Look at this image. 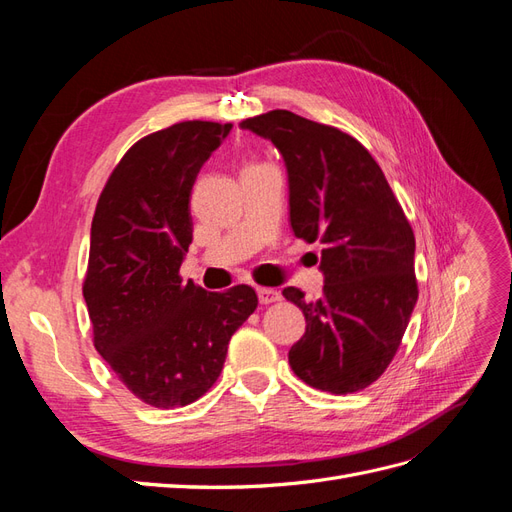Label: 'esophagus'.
I'll use <instances>...</instances> for the list:
<instances>
[{
  "label": "esophagus",
  "mask_w": 512,
  "mask_h": 512,
  "mask_svg": "<svg viewBox=\"0 0 512 512\" xmlns=\"http://www.w3.org/2000/svg\"><path fill=\"white\" fill-rule=\"evenodd\" d=\"M256 292H258V301L262 303V305H269V303H275V301H280L282 299V294H280V290H275V288H256Z\"/></svg>",
  "instance_id": "esophagus-1"
}]
</instances>
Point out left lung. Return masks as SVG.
Returning <instances> with one entry per match:
<instances>
[{
    "label": "left lung",
    "mask_w": 512,
    "mask_h": 512,
    "mask_svg": "<svg viewBox=\"0 0 512 512\" xmlns=\"http://www.w3.org/2000/svg\"><path fill=\"white\" fill-rule=\"evenodd\" d=\"M282 153L290 226L322 243V294L284 297L305 314V335L288 363L305 384L348 395L389 367L418 299L414 232L371 153L350 134L290 111L239 123Z\"/></svg>",
    "instance_id": "obj_1"
}]
</instances>
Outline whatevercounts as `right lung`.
Masks as SVG:
<instances>
[{"instance_id":"add662e5","label":"right lung","mask_w":512,"mask_h":512,"mask_svg":"<svg viewBox=\"0 0 512 512\" xmlns=\"http://www.w3.org/2000/svg\"><path fill=\"white\" fill-rule=\"evenodd\" d=\"M230 130L183 121L141 138L108 177L91 222L83 297L94 346L156 408L188 406L211 389L232 333L258 305L252 286L207 292L179 277L194 181Z\"/></svg>"}]
</instances>
